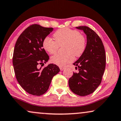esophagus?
I'll list each match as a JSON object with an SVG mask.
<instances>
[{
    "mask_svg": "<svg viewBox=\"0 0 121 121\" xmlns=\"http://www.w3.org/2000/svg\"><path fill=\"white\" fill-rule=\"evenodd\" d=\"M60 69L61 71H62V70H64V69H65V68H64V67H60Z\"/></svg>",
    "mask_w": 121,
    "mask_h": 121,
    "instance_id": "34e87169",
    "label": "esophagus"
}]
</instances>
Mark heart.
Instances as JSON below:
<instances>
[{"label": "heart", "mask_w": 121, "mask_h": 121, "mask_svg": "<svg viewBox=\"0 0 121 121\" xmlns=\"http://www.w3.org/2000/svg\"><path fill=\"white\" fill-rule=\"evenodd\" d=\"M53 36L55 41L48 37H45L42 46L47 53L53 54L57 51L59 46L65 44L64 50L66 53L63 55L57 53L51 57L52 63L59 66H65L73 61L74 56L80 57L86 49V39L78 30L63 28L56 31Z\"/></svg>", "instance_id": "b5f03b06"}]
</instances>
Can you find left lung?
Wrapping results in <instances>:
<instances>
[{
    "mask_svg": "<svg viewBox=\"0 0 121 121\" xmlns=\"http://www.w3.org/2000/svg\"><path fill=\"white\" fill-rule=\"evenodd\" d=\"M86 36L84 52L73 64L78 73H74L69 80L71 91L80 96H86L95 91L102 82L104 72L106 56L103 42L94 30L86 26L76 27Z\"/></svg>",
    "mask_w": 121,
    "mask_h": 121,
    "instance_id": "8db88e82",
    "label": "left lung"
}]
</instances>
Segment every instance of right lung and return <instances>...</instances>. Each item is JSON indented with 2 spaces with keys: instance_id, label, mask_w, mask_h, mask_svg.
Wrapping results in <instances>:
<instances>
[{
  "instance_id": "1",
  "label": "right lung",
  "mask_w": 121,
  "mask_h": 121,
  "mask_svg": "<svg viewBox=\"0 0 121 121\" xmlns=\"http://www.w3.org/2000/svg\"><path fill=\"white\" fill-rule=\"evenodd\" d=\"M53 30L32 24L21 33L15 45L13 65L16 79L24 91L33 95L45 94L52 78L60 70L53 64L39 68L49 59L42 42Z\"/></svg>"
}]
</instances>
